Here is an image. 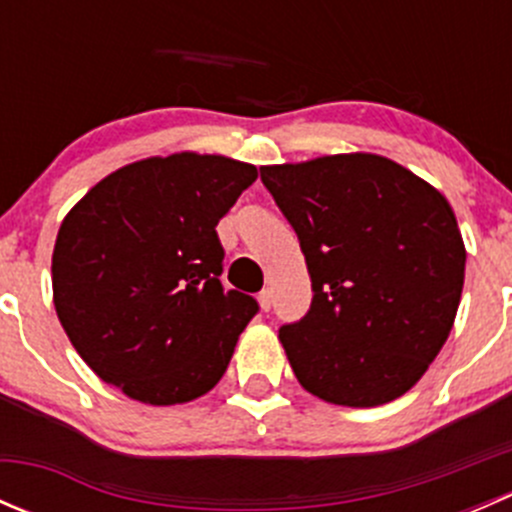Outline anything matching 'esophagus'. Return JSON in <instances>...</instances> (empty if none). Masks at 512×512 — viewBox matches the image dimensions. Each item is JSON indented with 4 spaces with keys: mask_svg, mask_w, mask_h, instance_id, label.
<instances>
[{
    "mask_svg": "<svg viewBox=\"0 0 512 512\" xmlns=\"http://www.w3.org/2000/svg\"><path fill=\"white\" fill-rule=\"evenodd\" d=\"M257 302H260L262 312H270V309H272V289H262V292L257 294Z\"/></svg>",
    "mask_w": 512,
    "mask_h": 512,
    "instance_id": "esophagus-1",
    "label": "esophagus"
}]
</instances>
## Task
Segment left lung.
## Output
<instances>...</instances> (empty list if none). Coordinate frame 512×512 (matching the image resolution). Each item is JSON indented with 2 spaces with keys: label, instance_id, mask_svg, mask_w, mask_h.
<instances>
[{
  "label": "left lung",
  "instance_id": "8db88e82",
  "mask_svg": "<svg viewBox=\"0 0 512 512\" xmlns=\"http://www.w3.org/2000/svg\"><path fill=\"white\" fill-rule=\"evenodd\" d=\"M260 175L312 277L309 312L280 329L297 381L352 409L404 396L461 304L466 245L448 200L376 153L262 165Z\"/></svg>",
  "mask_w": 512,
  "mask_h": 512
}]
</instances>
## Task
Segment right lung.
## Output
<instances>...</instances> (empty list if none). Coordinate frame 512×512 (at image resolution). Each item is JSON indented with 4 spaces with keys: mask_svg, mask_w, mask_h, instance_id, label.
<instances>
[{
    "mask_svg": "<svg viewBox=\"0 0 512 512\" xmlns=\"http://www.w3.org/2000/svg\"><path fill=\"white\" fill-rule=\"evenodd\" d=\"M255 178V165L225 156H153L69 210L51 255L54 307L98 379L151 406L223 379L257 302L220 282L215 227Z\"/></svg>",
    "mask_w": 512,
    "mask_h": 512,
    "instance_id": "1",
    "label": "right lung"
}]
</instances>
